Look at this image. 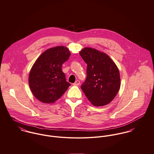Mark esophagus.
Returning a JSON list of instances; mask_svg holds the SVG:
<instances>
[{
	"mask_svg": "<svg viewBox=\"0 0 154 154\" xmlns=\"http://www.w3.org/2000/svg\"><path fill=\"white\" fill-rule=\"evenodd\" d=\"M73 85H75V86H78V85H80V81H79V80L76 81V82L73 84Z\"/></svg>",
	"mask_w": 154,
	"mask_h": 154,
	"instance_id": "obj_1",
	"label": "esophagus"
}]
</instances>
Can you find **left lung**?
I'll return each instance as SVG.
<instances>
[{
  "instance_id": "8db88e82",
  "label": "left lung",
  "mask_w": 154,
  "mask_h": 154,
  "mask_svg": "<svg viewBox=\"0 0 154 154\" xmlns=\"http://www.w3.org/2000/svg\"><path fill=\"white\" fill-rule=\"evenodd\" d=\"M79 54L87 65V78L81 88L94 106H104L114 98L120 87L119 70L110 57L85 47Z\"/></svg>"
}]
</instances>
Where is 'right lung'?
I'll return each instance as SVG.
<instances>
[{"mask_svg": "<svg viewBox=\"0 0 154 154\" xmlns=\"http://www.w3.org/2000/svg\"><path fill=\"white\" fill-rule=\"evenodd\" d=\"M70 56L64 46L47 49L37 59L29 75V85L34 97L43 103H54L66 92L70 84L62 70Z\"/></svg>", "mask_w": 154, "mask_h": 154, "instance_id": "obj_1", "label": "right lung"}]
</instances>
